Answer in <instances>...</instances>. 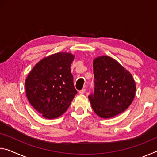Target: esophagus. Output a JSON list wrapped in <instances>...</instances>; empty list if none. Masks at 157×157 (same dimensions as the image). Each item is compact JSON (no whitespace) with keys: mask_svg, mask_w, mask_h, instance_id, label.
I'll use <instances>...</instances> for the list:
<instances>
[{"mask_svg":"<svg viewBox=\"0 0 157 157\" xmlns=\"http://www.w3.org/2000/svg\"><path fill=\"white\" fill-rule=\"evenodd\" d=\"M85 91H86V89H82V90H80V91H79V94H84V93H85Z\"/></svg>","mask_w":157,"mask_h":157,"instance_id":"obj_1","label":"esophagus"}]
</instances>
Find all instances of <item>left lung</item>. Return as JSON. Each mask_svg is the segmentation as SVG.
Here are the masks:
<instances>
[{
  "instance_id": "obj_1",
  "label": "left lung",
  "mask_w": 157,
  "mask_h": 157,
  "mask_svg": "<svg viewBox=\"0 0 157 157\" xmlns=\"http://www.w3.org/2000/svg\"><path fill=\"white\" fill-rule=\"evenodd\" d=\"M94 92L89 99L94 112L109 118L124 112L132 104L136 83L132 74L109 56L94 60Z\"/></svg>"
}]
</instances>
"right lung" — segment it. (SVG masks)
Instances as JSON below:
<instances>
[{"label":"right lung","mask_w":157,"mask_h":157,"mask_svg":"<svg viewBox=\"0 0 157 157\" xmlns=\"http://www.w3.org/2000/svg\"><path fill=\"white\" fill-rule=\"evenodd\" d=\"M74 55L58 52L41 59L25 80V92L31 105L48 119L62 116L77 94L71 65Z\"/></svg>","instance_id":"1"}]
</instances>
